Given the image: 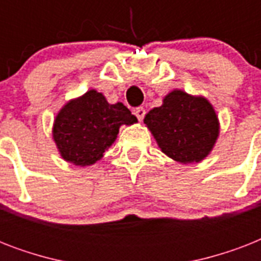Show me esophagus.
I'll return each mask as SVG.
<instances>
[{
	"instance_id": "esophagus-1",
	"label": "esophagus",
	"mask_w": 261,
	"mask_h": 261,
	"mask_svg": "<svg viewBox=\"0 0 261 261\" xmlns=\"http://www.w3.org/2000/svg\"><path fill=\"white\" fill-rule=\"evenodd\" d=\"M135 116L138 118L139 122H142V119L145 118V114H146V111H145V108H142V107H138L137 110L134 111Z\"/></svg>"
}]
</instances>
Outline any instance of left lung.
I'll return each mask as SVG.
<instances>
[{"label":"left lung","mask_w":261,"mask_h":261,"mask_svg":"<svg viewBox=\"0 0 261 261\" xmlns=\"http://www.w3.org/2000/svg\"><path fill=\"white\" fill-rule=\"evenodd\" d=\"M143 123L164 154L176 163H200L214 149L219 137V119L204 96L173 89L163 104L146 114Z\"/></svg>","instance_id":"1"}]
</instances>
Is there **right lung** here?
<instances>
[{
  "label": "right lung",
  "instance_id": "obj_1",
  "mask_svg": "<svg viewBox=\"0 0 261 261\" xmlns=\"http://www.w3.org/2000/svg\"><path fill=\"white\" fill-rule=\"evenodd\" d=\"M137 122L123 102L110 104L104 94L89 89L59 110L53 124V139L66 163L89 167L112 146L120 126Z\"/></svg>",
  "mask_w": 261,
  "mask_h": 261
}]
</instances>
